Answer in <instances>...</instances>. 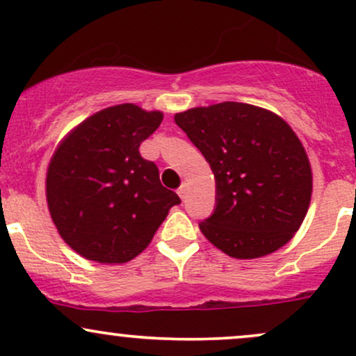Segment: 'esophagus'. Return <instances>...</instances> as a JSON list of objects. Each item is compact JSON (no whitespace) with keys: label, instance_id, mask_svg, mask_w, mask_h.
<instances>
[{"label":"esophagus","instance_id":"obj_1","mask_svg":"<svg viewBox=\"0 0 356 356\" xmlns=\"http://www.w3.org/2000/svg\"><path fill=\"white\" fill-rule=\"evenodd\" d=\"M177 194H179V197L182 199V201H184V199L187 197V186H186V184H182V186L179 187V189H177Z\"/></svg>","mask_w":356,"mask_h":356}]
</instances>
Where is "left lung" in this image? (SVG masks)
Listing matches in <instances>:
<instances>
[{"label": "left lung", "instance_id": "1", "mask_svg": "<svg viewBox=\"0 0 356 356\" xmlns=\"http://www.w3.org/2000/svg\"><path fill=\"white\" fill-rule=\"evenodd\" d=\"M177 124L209 162L216 209L199 227L238 259L284 246L300 229L312 201V165L281 117L239 102L175 113Z\"/></svg>", "mask_w": 356, "mask_h": 356}]
</instances>
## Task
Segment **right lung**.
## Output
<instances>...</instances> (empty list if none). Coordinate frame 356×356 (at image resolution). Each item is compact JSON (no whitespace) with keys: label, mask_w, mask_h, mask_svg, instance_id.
I'll use <instances>...</instances> for the list:
<instances>
[{"label":"right lung","mask_w":356,"mask_h":356,"mask_svg":"<svg viewBox=\"0 0 356 356\" xmlns=\"http://www.w3.org/2000/svg\"><path fill=\"white\" fill-rule=\"evenodd\" d=\"M161 112L134 104L100 110L73 129L53 154L47 201L65 243L85 259L120 264L140 254L172 206L154 162L138 147L161 125Z\"/></svg>","instance_id":"1"}]
</instances>
